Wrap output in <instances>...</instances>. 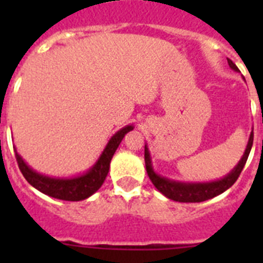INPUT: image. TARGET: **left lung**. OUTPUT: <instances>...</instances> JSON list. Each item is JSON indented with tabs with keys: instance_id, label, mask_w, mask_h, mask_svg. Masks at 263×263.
<instances>
[{
	"instance_id": "left-lung-1",
	"label": "left lung",
	"mask_w": 263,
	"mask_h": 263,
	"mask_svg": "<svg viewBox=\"0 0 263 263\" xmlns=\"http://www.w3.org/2000/svg\"><path fill=\"white\" fill-rule=\"evenodd\" d=\"M228 64L234 71H238L237 66L232 62L231 59H228ZM253 132L250 133L249 142L246 146V150L243 153L242 158L238 162L236 167L232 170L231 173L224 176L220 180H215V182H206V183H183V182H175V180H170V179L163 178V176L155 174L153 170L152 164V158H150V153H148L147 146L145 145V164H146V171L155 185L158 191L162 192L166 197L171 199L174 201H180V203H200V201H205L208 199L217 196V195L222 194L231 188L232 185L236 183V180L240 176L241 171H242L243 166H245L248 157L250 154L253 146Z\"/></svg>"
}]
</instances>
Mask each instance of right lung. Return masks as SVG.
Listing matches in <instances>:
<instances>
[{
    "label": "right lung",
    "instance_id": "obj_1",
    "mask_svg": "<svg viewBox=\"0 0 263 263\" xmlns=\"http://www.w3.org/2000/svg\"><path fill=\"white\" fill-rule=\"evenodd\" d=\"M133 125H127L118 130L115 136L111 137L110 141L108 142L106 147L104 148L103 154L100 155L99 160L93 164V167L85 173L84 175L76 176V178H50V176L42 175L30 168L26 164V162L21 158V155L15 152V158L17 163L20 167L21 173L25 176L27 182L36 188L42 194L48 195L55 199L67 201H80L84 200L90 195L103 185L106 175L109 173L110 167V160L117 150L118 145L121 143L125 134L129 133L130 130H133Z\"/></svg>",
    "mask_w": 263,
    "mask_h": 263
}]
</instances>
